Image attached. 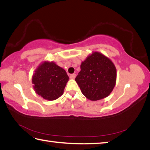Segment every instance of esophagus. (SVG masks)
<instances>
[{"instance_id":"34e87169","label":"esophagus","mask_w":150,"mask_h":150,"mask_svg":"<svg viewBox=\"0 0 150 150\" xmlns=\"http://www.w3.org/2000/svg\"><path fill=\"white\" fill-rule=\"evenodd\" d=\"M75 77H76V75L75 74H71V75H70V76H69L70 79H74L75 78Z\"/></svg>"}]
</instances>
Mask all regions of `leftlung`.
<instances>
[{"label": "left lung", "instance_id": "left-lung-1", "mask_svg": "<svg viewBox=\"0 0 150 150\" xmlns=\"http://www.w3.org/2000/svg\"><path fill=\"white\" fill-rule=\"evenodd\" d=\"M75 81L88 100L103 99L107 97L115 87L116 67L108 57L94 52L81 63V71Z\"/></svg>", "mask_w": 150, "mask_h": 150}]
</instances>
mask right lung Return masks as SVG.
Returning <instances> with one entry per match:
<instances>
[{
	"label": "right lung",
	"mask_w": 150,
	"mask_h": 150,
	"mask_svg": "<svg viewBox=\"0 0 150 150\" xmlns=\"http://www.w3.org/2000/svg\"><path fill=\"white\" fill-rule=\"evenodd\" d=\"M69 79L63 68L45 61L35 70L32 81L35 93L45 100H54L63 95Z\"/></svg>",
	"instance_id": "1"
}]
</instances>
